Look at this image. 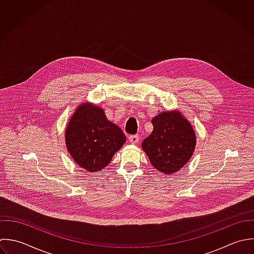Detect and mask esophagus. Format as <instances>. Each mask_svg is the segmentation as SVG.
<instances>
[{
	"label": "esophagus",
	"mask_w": 254,
	"mask_h": 254,
	"mask_svg": "<svg viewBox=\"0 0 254 254\" xmlns=\"http://www.w3.org/2000/svg\"><path fill=\"white\" fill-rule=\"evenodd\" d=\"M128 140H129L132 144H135V143H137V142L139 141V137H138V135H129V136H128Z\"/></svg>",
	"instance_id": "esophagus-1"
}]
</instances>
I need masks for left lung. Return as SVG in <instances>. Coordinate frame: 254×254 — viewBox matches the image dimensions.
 Returning <instances> with one entry per match:
<instances>
[{"instance_id": "8db88e82", "label": "left lung", "mask_w": 254, "mask_h": 254, "mask_svg": "<svg viewBox=\"0 0 254 254\" xmlns=\"http://www.w3.org/2000/svg\"><path fill=\"white\" fill-rule=\"evenodd\" d=\"M151 123L153 130L142 141L141 147L155 169L173 174L190 160L195 150L193 127L178 111L160 113Z\"/></svg>"}]
</instances>
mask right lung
I'll list each match as a JSON object with an SVG mask.
<instances>
[{
    "mask_svg": "<svg viewBox=\"0 0 254 254\" xmlns=\"http://www.w3.org/2000/svg\"><path fill=\"white\" fill-rule=\"evenodd\" d=\"M126 140L122 129L108 121L104 110L90 103L78 106L65 130L70 155L89 172L105 168Z\"/></svg>",
    "mask_w": 254,
    "mask_h": 254,
    "instance_id": "1",
    "label": "right lung"
}]
</instances>
